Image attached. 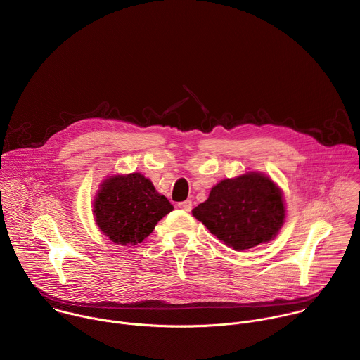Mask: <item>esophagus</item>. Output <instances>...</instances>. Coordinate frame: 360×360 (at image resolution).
I'll return each mask as SVG.
<instances>
[{"mask_svg":"<svg viewBox=\"0 0 360 360\" xmlns=\"http://www.w3.org/2000/svg\"><path fill=\"white\" fill-rule=\"evenodd\" d=\"M178 208L182 210V211L189 212V211L192 210V202H191L189 199H186V200H184V202H179V203H178Z\"/></svg>","mask_w":360,"mask_h":360,"instance_id":"1","label":"esophagus"}]
</instances>
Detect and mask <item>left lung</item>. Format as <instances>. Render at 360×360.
<instances>
[{
    "instance_id": "1",
    "label": "left lung",
    "mask_w": 360,
    "mask_h": 360,
    "mask_svg": "<svg viewBox=\"0 0 360 360\" xmlns=\"http://www.w3.org/2000/svg\"><path fill=\"white\" fill-rule=\"evenodd\" d=\"M192 215L235 250L272 240L283 225L279 188L265 175L250 172L217 184Z\"/></svg>"
}]
</instances>
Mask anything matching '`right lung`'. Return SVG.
<instances>
[{"instance_id": "right-lung-1", "label": "right lung", "mask_w": 360, "mask_h": 360, "mask_svg": "<svg viewBox=\"0 0 360 360\" xmlns=\"http://www.w3.org/2000/svg\"><path fill=\"white\" fill-rule=\"evenodd\" d=\"M174 207L152 182L135 172L112 176L101 185L94 215L96 225L112 242L136 245Z\"/></svg>"}]
</instances>
